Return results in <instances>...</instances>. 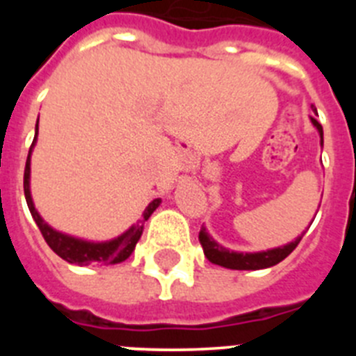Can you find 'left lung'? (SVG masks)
Masks as SVG:
<instances>
[{"label":"left lung","mask_w":356,"mask_h":356,"mask_svg":"<svg viewBox=\"0 0 356 356\" xmlns=\"http://www.w3.org/2000/svg\"><path fill=\"white\" fill-rule=\"evenodd\" d=\"M316 130L319 131L321 137V147H323V127L314 118H310ZM314 221V219H312ZM312 225V222H310ZM310 228V226H308ZM307 232V229H305ZM305 232L294 238L292 242L285 244V246L273 248V250L266 251H254V253H241V251H229L228 248L221 246L219 242L213 241L210 234L207 232L205 226H201L200 229V242L205 251V257L216 266L226 267V269H237V271H257V269H266V267H273L280 264L284 259H287L289 254L296 250V246L300 244L303 238Z\"/></svg>","instance_id":"1"}]
</instances>
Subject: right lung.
<instances>
[{"label": "right lung", "instance_id": "1", "mask_svg": "<svg viewBox=\"0 0 356 356\" xmlns=\"http://www.w3.org/2000/svg\"><path fill=\"white\" fill-rule=\"evenodd\" d=\"M37 134H39V121L35 124V137H33V143H31L30 151H28L26 159V168H24V197H26L28 209H30L31 217L33 221L39 226L40 234H42L44 241L48 242V246L55 251L60 259H64L69 264H76V266H89V264H121L134 253L135 244L139 242L140 235H143L144 222L149 219V216L159 209V205L162 203L160 197L153 200L149 205L146 207V210L143 212V219L131 225L130 228L121 234L119 237L112 238V241L105 242H94V241H85V238L72 237V235L62 234L58 229L51 228L48 222L44 221L40 213L37 212L35 205H33V200H31L30 193V162H31V151L37 143Z\"/></svg>", "mask_w": 356, "mask_h": 356}]
</instances>
